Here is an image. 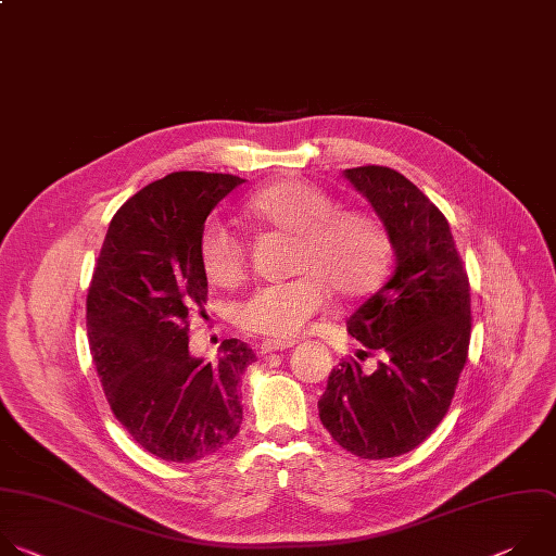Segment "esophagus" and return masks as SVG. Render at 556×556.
<instances>
[{
  "mask_svg": "<svg viewBox=\"0 0 556 556\" xmlns=\"http://www.w3.org/2000/svg\"><path fill=\"white\" fill-rule=\"evenodd\" d=\"M295 342L293 340H265L261 344V355H269V353H278V351H287L293 349Z\"/></svg>",
  "mask_w": 556,
  "mask_h": 556,
  "instance_id": "34e87169",
  "label": "esophagus"
}]
</instances>
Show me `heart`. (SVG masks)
I'll list each match as a JSON object with an SVG mask.
<instances>
[{
  "instance_id": "obj_1",
  "label": "heart",
  "mask_w": 556,
  "mask_h": 556,
  "mask_svg": "<svg viewBox=\"0 0 556 556\" xmlns=\"http://www.w3.org/2000/svg\"><path fill=\"white\" fill-rule=\"evenodd\" d=\"M258 226L293 235V280L256 289L239 308L245 330L274 340H293L324 311L328 287L342 298H364L386 278L392 239L368 210H342L338 199L311 181H274L245 201ZM199 263L214 287H237L245 276L243 243L224 226L210 224L199 237Z\"/></svg>"
}]
</instances>
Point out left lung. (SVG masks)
Masks as SVG:
<instances>
[{
	"instance_id": "8db88e82",
	"label": "left lung",
	"mask_w": 556,
	"mask_h": 556,
	"mask_svg": "<svg viewBox=\"0 0 556 556\" xmlns=\"http://www.w3.org/2000/svg\"><path fill=\"white\" fill-rule=\"evenodd\" d=\"M386 224L394 274L346 321L377 370L355 359L328 375L319 420L346 452L383 460L416 450L445 418L471 340V293L447 218L401 173L346 168Z\"/></svg>"
}]
</instances>
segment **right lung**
Listing matches in <instances>:
<instances>
[{
  "instance_id": "right-lung-1",
  "label": "right lung",
  "mask_w": 556,
  "mask_h": 556,
  "mask_svg": "<svg viewBox=\"0 0 556 556\" xmlns=\"http://www.w3.org/2000/svg\"><path fill=\"white\" fill-rule=\"evenodd\" d=\"M245 179L181 170L111 218L87 293V338L106 403L149 454L203 460L239 433V386L256 355L241 340L210 364L188 351V313L207 300L199 237Z\"/></svg>"
}]
</instances>
